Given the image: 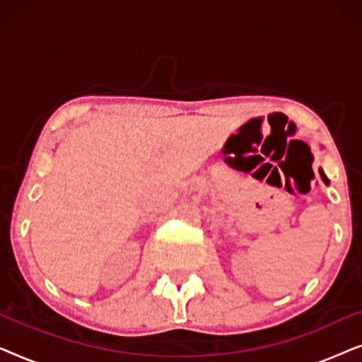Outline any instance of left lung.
Segmentation results:
<instances>
[{
  "mask_svg": "<svg viewBox=\"0 0 362 362\" xmlns=\"http://www.w3.org/2000/svg\"><path fill=\"white\" fill-rule=\"evenodd\" d=\"M320 175H321V180L325 181V185H329V180H328V177H326V175L323 173V170H320Z\"/></svg>",
  "mask_w": 362,
  "mask_h": 362,
  "instance_id": "8db88e82",
  "label": "left lung"
}]
</instances>
